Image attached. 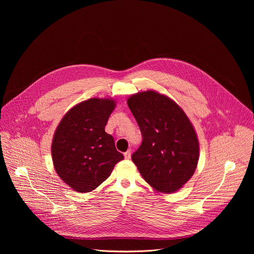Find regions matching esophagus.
I'll use <instances>...</instances> for the list:
<instances>
[{
	"instance_id": "obj_1",
	"label": "esophagus",
	"mask_w": 254,
	"mask_h": 254,
	"mask_svg": "<svg viewBox=\"0 0 254 254\" xmlns=\"http://www.w3.org/2000/svg\"><path fill=\"white\" fill-rule=\"evenodd\" d=\"M130 155H131V152H130V150H127L126 153H124V156H125V158L126 159H130Z\"/></svg>"
}]
</instances>
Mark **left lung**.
I'll return each instance as SVG.
<instances>
[{
  "instance_id": "1",
  "label": "left lung",
  "mask_w": 254,
  "mask_h": 254,
  "mask_svg": "<svg viewBox=\"0 0 254 254\" xmlns=\"http://www.w3.org/2000/svg\"><path fill=\"white\" fill-rule=\"evenodd\" d=\"M142 141L131 155L146 182L162 193H174L193 176L199 142L192 124L176 102L156 91L127 99Z\"/></svg>"
}]
</instances>
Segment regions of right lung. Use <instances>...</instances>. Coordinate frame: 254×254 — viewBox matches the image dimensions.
<instances>
[{
	"label": "right lung",
	"instance_id": "1",
	"mask_svg": "<svg viewBox=\"0 0 254 254\" xmlns=\"http://www.w3.org/2000/svg\"><path fill=\"white\" fill-rule=\"evenodd\" d=\"M115 105L113 99L85 100L71 108L55 131L51 149L55 171L77 192L97 188L124 159L114 136L104 131Z\"/></svg>",
	"mask_w": 254,
	"mask_h": 254
}]
</instances>
